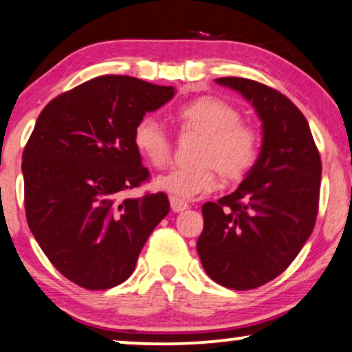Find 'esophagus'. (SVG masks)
I'll return each instance as SVG.
<instances>
[{
	"instance_id": "obj_1",
	"label": "esophagus",
	"mask_w": 352,
	"mask_h": 352,
	"mask_svg": "<svg viewBox=\"0 0 352 352\" xmlns=\"http://www.w3.org/2000/svg\"><path fill=\"white\" fill-rule=\"evenodd\" d=\"M169 204H171L173 212H183V210H186V209H189V204H188V202L181 201V199H177V197H175V196L169 197Z\"/></svg>"
}]
</instances>
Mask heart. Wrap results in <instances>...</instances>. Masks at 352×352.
Here are the masks:
<instances>
[{
  "label": "heart",
  "instance_id": "1",
  "mask_svg": "<svg viewBox=\"0 0 352 352\" xmlns=\"http://www.w3.org/2000/svg\"><path fill=\"white\" fill-rule=\"evenodd\" d=\"M173 117L183 133H201L194 153L197 163L156 177L158 189L181 201H190L215 190L219 173L227 181H240L254 168L261 138L253 124L240 119V111L233 104L207 94L179 104ZM132 142L153 168L163 169L171 163L173 142L153 117L138 120Z\"/></svg>",
  "mask_w": 352,
  "mask_h": 352
}]
</instances>
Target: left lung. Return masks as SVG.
Returning a JSON list of instances; mask_svg holds the SVG:
<instances>
[{
    "label": "left lung",
    "mask_w": 352,
    "mask_h": 352,
    "mask_svg": "<svg viewBox=\"0 0 352 352\" xmlns=\"http://www.w3.org/2000/svg\"><path fill=\"white\" fill-rule=\"evenodd\" d=\"M217 83L253 104L263 122V146L235 192L202 206L197 253L217 284L250 290L282 274L311 235L322 160L305 116L287 96L248 78Z\"/></svg>",
    "instance_id": "obj_1"
}]
</instances>
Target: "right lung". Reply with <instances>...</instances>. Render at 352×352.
<instances>
[{
  "instance_id": "add662e5",
  "label": "right lung",
  "mask_w": 352,
  "mask_h": 352,
  "mask_svg": "<svg viewBox=\"0 0 352 352\" xmlns=\"http://www.w3.org/2000/svg\"><path fill=\"white\" fill-rule=\"evenodd\" d=\"M173 86L93 78L43 107L23 153L28 225L60 274L89 290L122 284L169 212L164 192L124 199L150 179L132 142Z\"/></svg>"
}]
</instances>
